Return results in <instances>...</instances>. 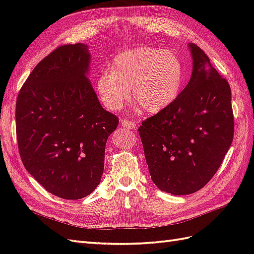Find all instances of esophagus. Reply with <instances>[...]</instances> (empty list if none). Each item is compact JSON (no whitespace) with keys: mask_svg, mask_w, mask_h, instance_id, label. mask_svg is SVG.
<instances>
[{"mask_svg":"<svg viewBox=\"0 0 254 254\" xmlns=\"http://www.w3.org/2000/svg\"><path fill=\"white\" fill-rule=\"evenodd\" d=\"M121 126H122L123 128H125V129H128V130L134 129V128L136 127L133 122L128 121V120H123L122 123H121Z\"/></svg>","mask_w":254,"mask_h":254,"instance_id":"esophagus-1","label":"esophagus"}]
</instances>
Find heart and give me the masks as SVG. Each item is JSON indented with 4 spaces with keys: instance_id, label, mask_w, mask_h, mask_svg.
Returning a JSON list of instances; mask_svg holds the SVG:
<instances>
[{
    "instance_id": "obj_1",
    "label": "heart",
    "mask_w": 254,
    "mask_h": 254,
    "mask_svg": "<svg viewBox=\"0 0 254 254\" xmlns=\"http://www.w3.org/2000/svg\"><path fill=\"white\" fill-rule=\"evenodd\" d=\"M184 80L179 57L156 48H139L115 56L109 70L98 74L96 90L110 110L121 108L129 97L148 113L168 108L178 98Z\"/></svg>"
}]
</instances>
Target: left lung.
Masks as SVG:
<instances>
[{"instance_id": "8db88e82", "label": "left lung", "mask_w": 254, "mask_h": 254, "mask_svg": "<svg viewBox=\"0 0 254 254\" xmlns=\"http://www.w3.org/2000/svg\"><path fill=\"white\" fill-rule=\"evenodd\" d=\"M193 72L168 108L142 122L139 133L152 182L173 195L202 189L233 141L231 89L205 53L190 43Z\"/></svg>"}]
</instances>
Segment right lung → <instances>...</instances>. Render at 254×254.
Segmentation results:
<instances>
[{"label": "right lung", "instance_id": "1", "mask_svg": "<svg viewBox=\"0 0 254 254\" xmlns=\"http://www.w3.org/2000/svg\"><path fill=\"white\" fill-rule=\"evenodd\" d=\"M90 61L88 45H61L36 65L17 98L23 165L49 193L71 200L101 182L106 143L119 125L88 78Z\"/></svg>", "mask_w": 254, "mask_h": 254}]
</instances>
